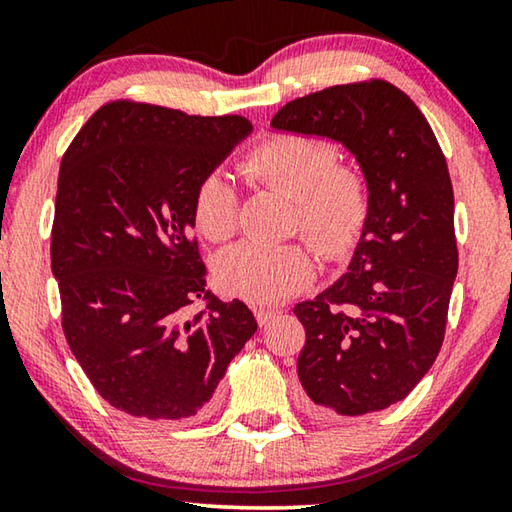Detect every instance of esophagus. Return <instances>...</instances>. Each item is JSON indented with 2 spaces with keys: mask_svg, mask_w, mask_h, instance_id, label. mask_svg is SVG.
Here are the masks:
<instances>
[{
  "mask_svg": "<svg viewBox=\"0 0 512 512\" xmlns=\"http://www.w3.org/2000/svg\"><path fill=\"white\" fill-rule=\"evenodd\" d=\"M280 314V309H268V307H255V318H257V323H259V327H264V325H268L271 323V320Z\"/></svg>",
  "mask_w": 512,
  "mask_h": 512,
  "instance_id": "esophagus-1",
  "label": "esophagus"
}]
</instances>
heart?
<instances>
[{
    "label": "heart",
    "instance_id": "obj_1",
    "mask_svg": "<svg viewBox=\"0 0 512 512\" xmlns=\"http://www.w3.org/2000/svg\"><path fill=\"white\" fill-rule=\"evenodd\" d=\"M244 171L298 198L296 225L325 257L348 255L359 241L368 219V185L357 169L336 164V149L327 140L298 133L271 135L248 153ZM192 210L196 228L207 239L232 237L239 221L235 183L219 169L205 173L196 185ZM214 275L232 296L273 305L309 287L316 259L305 244L241 241L219 253Z\"/></svg>",
    "mask_w": 512,
    "mask_h": 512
}]
</instances>
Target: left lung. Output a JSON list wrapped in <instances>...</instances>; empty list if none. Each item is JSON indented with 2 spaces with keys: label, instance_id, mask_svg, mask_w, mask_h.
I'll return each mask as SVG.
<instances>
[{
  "label": "left lung",
  "instance_id": "left-lung-1",
  "mask_svg": "<svg viewBox=\"0 0 512 512\" xmlns=\"http://www.w3.org/2000/svg\"><path fill=\"white\" fill-rule=\"evenodd\" d=\"M271 128L341 144L368 185V219L348 271L293 307L307 332L300 384L323 413L388 409L443 345L458 271L445 155L418 106L386 81L293 99Z\"/></svg>",
  "mask_w": 512,
  "mask_h": 512
}]
</instances>
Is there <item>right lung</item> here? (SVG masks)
<instances>
[{"instance_id":"right-lung-1","label":"right lung","mask_w":512,"mask_h":512,"mask_svg":"<svg viewBox=\"0 0 512 512\" xmlns=\"http://www.w3.org/2000/svg\"><path fill=\"white\" fill-rule=\"evenodd\" d=\"M250 133L237 115L115 101L60 162L51 273L65 339L103 400L133 418L205 413L255 334L244 302L205 289L192 235L196 185Z\"/></svg>"}]
</instances>
